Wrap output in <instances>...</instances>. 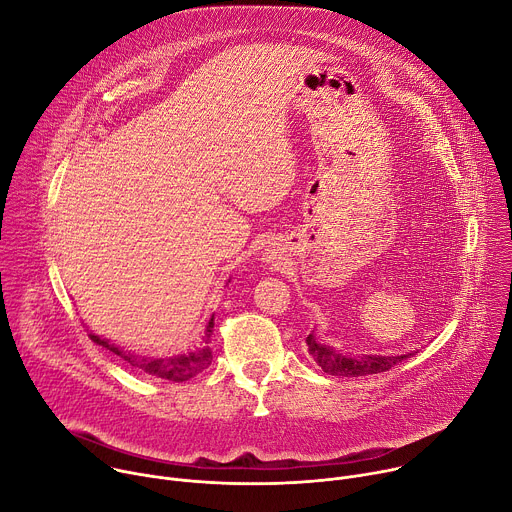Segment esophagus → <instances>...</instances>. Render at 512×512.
<instances>
[{"label":"esophagus","instance_id":"1","mask_svg":"<svg viewBox=\"0 0 512 512\" xmlns=\"http://www.w3.org/2000/svg\"><path fill=\"white\" fill-rule=\"evenodd\" d=\"M264 260L266 262H274V260H278V252H276V248L272 246V248H268L266 252H264Z\"/></svg>","mask_w":512,"mask_h":512}]
</instances>
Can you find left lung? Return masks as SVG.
Masks as SVG:
<instances>
[{
  "instance_id": "8db88e82",
  "label": "left lung",
  "mask_w": 512,
  "mask_h": 512,
  "mask_svg": "<svg viewBox=\"0 0 512 512\" xmlns=\"http://www.w3.org/2000/svg\"><path fill=\"white\" fill-rule=\"evenodd\" d=\"M306 347H309L311 357L319 363V367L329 373V375H337V377H361V375H373V373H381V371H389L393 365L401 363L403 359H407L414 353L407 355H343L339 353L335 347L321 343V339H317L315 331H311V335L306 337Z\"/></svg>"
}]
</instances>
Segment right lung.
<instances>
[{"instance_id":"1","label":"right lung","mask_w":512,"mask_h":512,"mask_svg":"<svg viewBox=\"0 0 512 512\" xmlns=\"http://www.w3.org/2000/svg\"><path fill=\"white\" fill-rule=\"evenodd\" d=\"M212 333H214V315L210 317V321L206 325V331H203V345L189 351V353H181V355H173V357H145V355L127 351V349L115 345L111 339H105L100 335L90 333L88 337L96 345H100L102 349L115 353L121 361H125L133 369H137L141 373H147L151 377H159V379L179 383V381H187V379L195 377L197 373H201L203 369H208L212 365V349H210Z\"/></svg>"}]
</instances>
